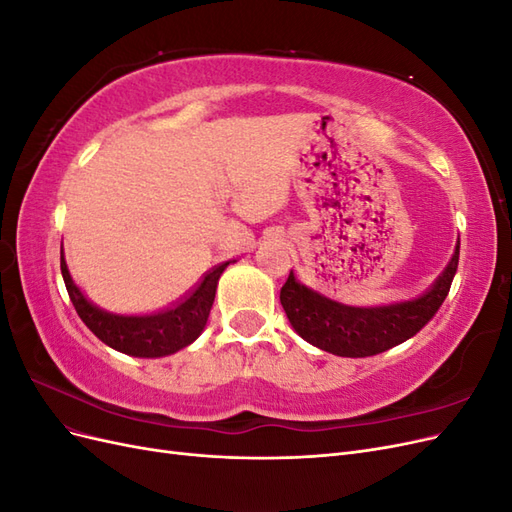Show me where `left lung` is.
<instances>
[{
  "label": "left lung",
  "instance_id": "8db88e82",
  "mask_svg": "<svg viewBox=\"0 0 512 512\" xmlns=\"http://www.w3.org/2000/svg\"><path fill=\"white\" fill-rule=\"evenodd\" d=\"M459 265V241L442 275L421 297L378 307H352L303 286L290 271L282 286L284 312L305 342L337 356H374L421 331L436 316L451 290Z\"/></svg>",
  "mask_w": 512,
  "mask_h": 512
}]
</instances>
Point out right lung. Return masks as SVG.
I'll use <instances>...</instances> for the list:
<instances>
[{
    "label": "right lung",
    "instance_id": "add662e5",
    "mask_svg": "<svg viewBox=\"0 0 512 512\" xmlns=\"http://www.w3.org/2000/svg\"><path fill=\"white\" fill-rule=\"evenodd\" d=\"M228 265L230 262H222L220 267L211 269L188 297L164 309V312L149 316H119L104 312L98 305L87 301L81 288L72 282L64 250H61V275H64L76 314L87 324V329L102 339L106 346L123 354L141 356V359L175 354L177 350L190 346L203 333L215 299V288H218L220 275Z\"/></svg>",
    "mask_w": 512,
    "mask_h": 512
}]
</instances>
